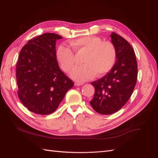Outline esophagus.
I'll return each instance as SVG.
<instances>
[{
  "instance_id": "esophagus-1",
  "label": "esophagus",
  "mask_w": 158,
  "mask_h": 158,
  "mask_svg": "<svg viewBox=\"0 0 158 158\" xmlns=\"http://www.w3.org/2000/svg\"><path fill=\"white\" fill-rule=\"evenodd\" d=\"M74 85H75L76 86H80V85H84V84H83L82 82H76L74 83Z\"/></svg>"
}]
</instances>
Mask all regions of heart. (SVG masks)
<instances>
[{
    "instance_id": "1",
    "label": "heart",
    "mask_w": 158,
    "mask_h": 158,
    "mask_svg": "<svg viewBox=\"0 0 158 158\" xmlns=\"http://www.w3.org/2000/svg\"><path fill=\"white\" fill-rule=\"evenodd\" d=\"M74 51L88 52L82 60L83 65L78 66L70 73L72 78L78 82L92 79L94 76H103L113 68L117 58V51L114 44L109 41H103L97 36H84L70 43ZM57 60L61 69L66 73L74 67V52L69 47L60 45L57 48Z\"/></svg>"
}]
</instances>
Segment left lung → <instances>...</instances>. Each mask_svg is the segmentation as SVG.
Wrapping results in <instances>:
<instances>
[{
  "label": "left lung",
  "instance_id": "1",
  "mask_svg": "<svg viewBox=\"0 0 158 158\" xmlns=\"http://www.w3.org/2000/svg\"><path fill=\"white\" fill-rule=\"evenodd\" d=\"M116 48L117 61L107 74L91 82L94 94L90 106L97 113L114 114L120 110L132 95L137 80V62L131 45L116 33L110 35Z\"/></svg>",
  "mask_w": 158,
  "mask_h": 158
}]
</instances>
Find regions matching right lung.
Wrapping results in <instances>:
<instances>
[{"label":"right lung","instance_id":"obj_1","mask_svg":"<svg viewBox=\"0 0 158 158\" xmlns=\"http://www.w3.org/2000/svg\"><path fill=\"white\" fill-rule=\"evenodd\" d=\"M62 37L45 33L22 47L16 65L17 95L29 111L40 115L54 112L73 82L59 67L56 40Z\"/></svg>","mask_w":158,"mask_h":158}]
</instances>
